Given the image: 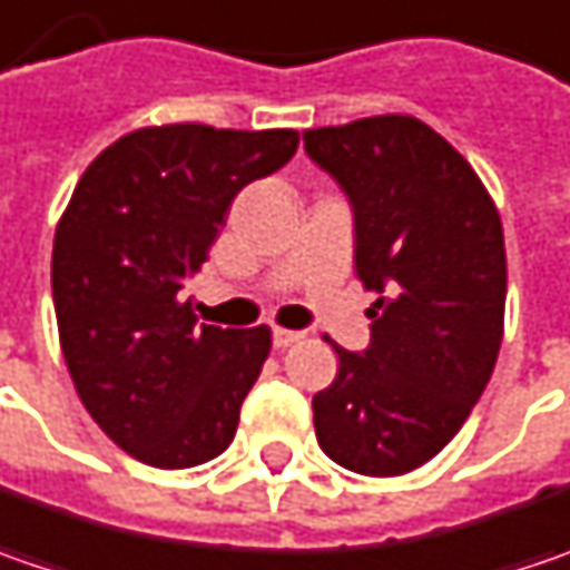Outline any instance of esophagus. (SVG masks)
Instances as JSON below:
<instances>
[{"instance_id":"esophagus-1","label":"esophagus","mask_w":570,"mask_h":570,"mask_svg":"<svg viewBox=\"0 0 570 570\" xmlns=\"http://www.w3.org/2000/svg\"><path fill=\"white\" fill-rule=\"evenodd\" d=\"M296 341H303V332H289V328H274V347H293Z\"/></svg>"}]
</instances>
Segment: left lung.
I'll list each match as a JSON object with an SVG mask.
<instances>
[{
  "label": "left lung",
  "mask_w": 570,
  "mask_h": 570,
  "mask_svg": "<svg viewBox=\"0 0 570 570\" xmlns=\"http://www.w3.org/2000/svg\"><path fill=\"white\" fill-rule=\"evenodd\" d=\"M303 142L344 187L357 277L380 293L370 347L334 344L315 436L351 472L405 475L456 436L491 380L508 299L501 216L475 168L411 114L318 127Z\"/></svg>",
  "instance_id": "8db88e82"
}]
</instances>
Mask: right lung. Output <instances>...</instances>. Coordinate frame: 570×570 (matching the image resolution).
<instances>
[{
  "instance_id": "1",
  "label": "right lung",
  "mask_w": 570,
  "mask_h": 570,
  "mask_svg": "<svg viewBox=\"0 0 570 570\" xmlns=\"http://www.w3.org/2000/svg\"><path fill=\"white\" fill-rule=\"evenodd\" d=\"M296 130L142 127L86 168L53 236V309L72 385L114 443L156 469L219 456L271 354V328L197 325L185 284L238 190Z\"/></svg>"
}]
</instances>
